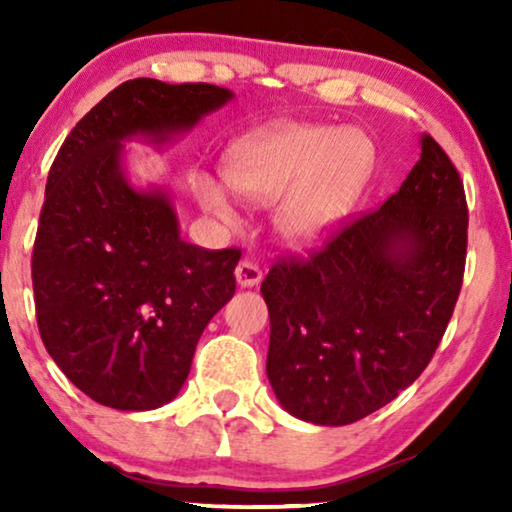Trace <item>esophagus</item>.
<instances>
[{
    "label": "esophagus",
    "instance_id": "esophagus-1",
    "mask_svg": "<svg viewBox=\"0 0 512 512\" xmlns=\"http://www.w3.org/2000/svg\"><path fill=\"white\" fill-rule=\"evenodd\" d=\"M235 279H237V284L244 286V289H251V286H256L258 282H261L263 272L256 263L240 261L235 268Z\"/></svg>",
    "mask_w": 512,
    "mask_h": 512
}]
</instances>
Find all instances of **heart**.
<instances>
[{"mask_svg": "<svg viewBox=\"0 0 512 512\" xmlns=\"http://www.w3.org/2000/svg\"><path fill=\"white\" fill-rule=\"evenodd\" d=\"M373 158L375 146L359 128L286 123L237 142L223 160V179L251 205L275 202V233L291 247H307L347 214ZM195 198L207 214L233 221V207L216 181L195 179Z\"/></svg>", "mask_w": 512, "mask_h": 512, "instance_id": "b5f03b06", "label": "heart"}]
</instances>
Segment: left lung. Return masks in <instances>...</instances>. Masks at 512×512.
I'll list each match as a JSON object with an SVG mask.
<instances>
[{
	"label": "left lung",
	"instance_id": "left-lung-1",
	"mask_svg": "<svg viewBox=\"0 0 512 512\" xmlns=\"http://www.w3.org/2000/svg\"><path fill=\"white\" fill-rule=\"evenodd\" d=\"M468 207L431 135L398 193L307 258L272 265L268 380L293 417L359 422L429 366L464 282Z\"/></svg>",
	"mask_w": 512,
	"mask_h": 512
}]
</instances>
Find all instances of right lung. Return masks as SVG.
I'll return each instance as SVG.
<instances>
[{
    "label": "right lung",
    "mask_w": 512,
    "mask_h": 512,
    "mask_svg": "<svg viewBox=\"0 0 512 512\" xmlns=\"http://www.w3.org/2000/svg\"><path fill=\"white\" fill-rule=\"evenodd\" d=\"M233 100L212 83L132 79L69 132L32 251L44 347L95 403L153 410L184 387L202 331L233 298L242 251L188 244L165 188L125 179V139L165 142Z\"/></svg>",
    "instance_id": "right-lung-1"
}]
</instances>
